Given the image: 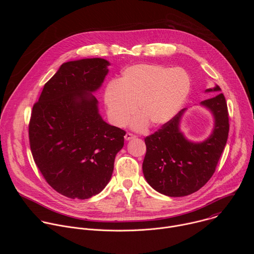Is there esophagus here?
<instances>
[{
	"label": "esophagus",
	"mask_w": 254,
	"mask_h": 254,
	"mask_svg": "<svg viewBox=\"0 0 254 254\" xmlns=\"http://www.w3.org/2000/svg\"><path fill=\"white\" fill-rule=\"evenodd\" d=\"M131 138H134V135L132 133H130V132H127L126 135H125V139L126 140H129Z\"/></svg>",
	"instance_id": "34e87169"
}]
</instances>
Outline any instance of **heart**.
Returning a JSON list of instances; mask_svg holds the SVG:
<instances>
[{"mask_svg": "<svg viewBox=\"0 0 254 254\" xmlns=\"http://www.w3.org/2000/svg\"><path fill=\"white\" fill-rule=\"evenodd\" d=\"M191 80L180 68L157 64H135L126 68L118 81H111L103 92L108 120L125 127L135 111L139 115L131 127L142 130L148 124L159 127L171 122L190 93Z\"/></svg>", "mask_w": 254, "mask_h": 254, "instance_id": "obj_1", "label": "heart"}]
</instances>
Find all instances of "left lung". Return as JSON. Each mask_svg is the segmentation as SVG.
<instances>
[{"label":"left lung","mask_w":254,"mask_h":254,"mask_svg":"<svg viewBox=\"0 0 254 254\" xmlns=\"http://www.w3.org/2000/svg\"><path fill=\"white\" fill-rule=\"evenodd\" d=\"M220 91L217 84L206 89L205 92L217 95L200 102L214 120L213 129L203 141L190 140L181 130V122L187 108L144 138L147 153L142 173L157 192L169 197L187 196L202 188L214 174L229 131L227 103Z\"/></svg>","instance_id":"1"}]
</instances>
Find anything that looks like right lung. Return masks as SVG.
<instances>
[{"instance_id": "right-lung-1", "label": "right lung", "mask_w": 254, "mask_h": 254, "mask_svg": "<svg viewBox=\"0 0 254 254\" xmlns=\"http://www.w3.org/2000/svg\"><path fill=\"white\" fill-rule=\"evenodd\" d=\"M111 63L84 58L63 63L33 106L29 139L47 183L71 199H88L110 182L126 131L103 121L97 91Z\"/></svg>"}]
</instances>
